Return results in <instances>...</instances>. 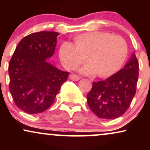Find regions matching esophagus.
Listing matches in <instances>:
<instances>
[{
    "label": "esophagus",
    "instance_id": "esophagus-1",
    "mask_svg": "<svg viewBox=\"0 0 150 150\" xmlns=\"http://www.w3.org/2000/svg\"><path fill=\"white\" fill-rule=\"evenodd\" d=\"M81 77L79 76V75H75V74H72L70 76V79L72 80H74V81H77L79 80Z\"/></svg>",
    "mask_w": 150,
    "mask_h": 150
}]
</instances>
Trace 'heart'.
<instances>
[{"instance_id": "obj_1", "label": "heart", "mask_w": 150, "mask_h": 150, "mask_svg": "<svg viewBox=\"0 0 150 150\" xmlns=\"http://www.w3.org/2000/svg\"><path fill=\"white\" fill-rule=\"evenodd\" d=\"M75 44L65 42L62 44L59 55L65 68H72L87 58L90 62L82 67L80 71L85 75L106 77L116 73L123 64L128 53L126 41L118 35L104 32H87L77 36Z\"/></svg>"}]
</instances>
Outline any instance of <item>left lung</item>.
Returning <instances> with one entry per match:
<instances>
[{
	"mask_svg": "<svg viewBox=\"0 0 150 150\" xmlns=\"http://www.w3.org/2000/svg\"><path fill=\"white\" fill-rule=\"evenodd\" d=\"M138 75L139 63L133 53L123 69L105 80L93 82L87 95L92 112L103 119L121 116L135 96Z\"/></svg>",
	"mask_w": 150,
	"mask_h": 150,
	"instance_id": "1",
	"label": "left lung"
}]
</instances>
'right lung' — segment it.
Here are the masks:
<instances>
[{"mask_svg":"<svg viewBox=\"0 0 150 150\" xmlns=\"http://www.w3.org/2000/svg\"><path fill=\"white\" fill-rule=\"evenodd\" d=\"M58 32L32 33L19 42L9 62V89L15 105L29 114L44 112L55 100L68 72L47 62L54 53Z\"/></svg>","mask_w":150,"mask_h":150,"instance_id":"obj_1","label":"right lung"}]
</instances>
